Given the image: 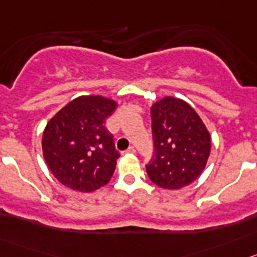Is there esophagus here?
I'll use <instances>...</instances> for the list:
<instances>
[{
	"instance_id": "34e87169",
	"label": "esophagus",
	"mask_w": 257,
	"mask_h": 257,
	"mask_svg": "<svg viewBox=\"0 0 257 257\" xmlns=\"http://www.w3.org/2000/svg\"><path fill=\"white\" fill-rule=\"evenodd\" d=\"M126 154H136V149H134L133 146H131V147L126 150Z\"/></svg>"
}]
</instances>
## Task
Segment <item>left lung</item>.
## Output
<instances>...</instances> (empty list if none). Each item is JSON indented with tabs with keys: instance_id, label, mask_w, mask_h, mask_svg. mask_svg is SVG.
<instances>
[{
	"instance_id": "8db88e82",
	"label": "left lung",
	"mask_w": 257,
	"mask_h": 257,
	"mask_svg": "<svg viewBox=\"0 0 257 257\" xmlns=\"http://www.w3.org/2000/svg\"><path fill=\"white\" fill-rule=\"evenodd\" d=\"M154 156L146 165L156 186L179 189L195 182L206 166L211 137L191 105L164 97L151 107Z\"/></svg>"
}]
</instances>
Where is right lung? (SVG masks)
<instances>
[{
	"label": "right lung",
	"mask_w": 257,
	"mask_h": 257,
	"mask_svg": "<svg viewBox=\"0 0 257 257\" xmlns=\"http://www.w3.org/2000/svg\"><path fill=\"white\" fill-rule=\"evenodd\" d=\"M116 102L102 96H80L70 101L46 125L43 157L60 183L79 192H93L107 184L120 154L106 117Z\"/></svg>",
	"instance_id": "obj_1"
}]
</instances>
